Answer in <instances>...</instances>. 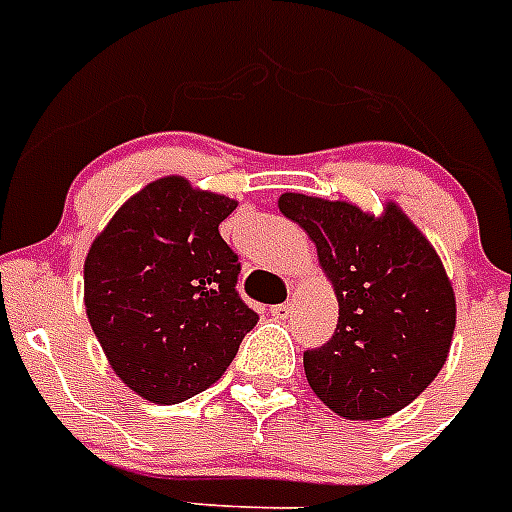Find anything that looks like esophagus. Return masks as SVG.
<instances>
[{
    "instance_id": "1",
    "label": "esophagus",
    "mask_w": 512,
    "mask_h": 512,
    "mask_svg": "<svg viewBox=\"0 0 512 512\" xmlns=\"http://www.w3.org/2000/svg\"><path fill=\"white\" fill-rule=\"evenodd\" d=\"M289 312H291V304L289 302H283V304H276V307H270V315L273 317H289Z\"/></svg>"
}]
</instances>
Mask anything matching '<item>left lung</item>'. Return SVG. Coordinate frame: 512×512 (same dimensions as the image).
Instances as JSON below:
<instances>
[{
  "instance_id": "8db88e82",
  "label": "left lung",
  "mask_w": 512,
  "mask_h": 512,
  "mask_svg": "<svg viewBox=\"0 0 512 512\" xmlns=\"http://www.w3.org/2000/svg\"><path fill=\"white\" fill-rule=\"evenodd\" d=\"M278 208L315 242L338 296L333 338L304 351L309 388L354 422L409 406L442 369L455 330V294L435 247L395 203L375 218L286 192Z\"/></svg>"
}]
</instances>
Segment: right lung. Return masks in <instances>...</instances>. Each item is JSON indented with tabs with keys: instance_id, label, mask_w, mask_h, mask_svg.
<instances>
[{
	"instance_id": "1",
	"label": "right lung",
	"mask_w": 512,
	"mask_h": 512,
	"mask_svg": "<svg viewBox=\"0 0 512 512\" xmlns=\"http://www.w3.org/2000/svg\"><path fill=\"white\" fill-rule=\"evenodd\" d=\"M236 200L163 176L130 197L85 257V309L111 369L150 403L203 393L234 362L257 312L218 223Z\"/></svg>"
}]
</instances>
